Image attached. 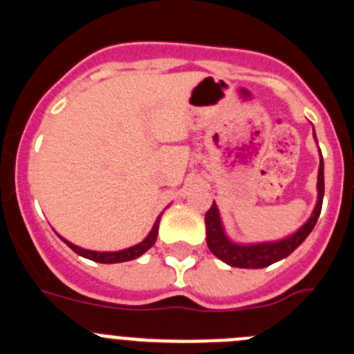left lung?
Masks as SVG:
<instances>
[{"mask_svg":"<svg viewBox=\"0 0 354 354\" xmlns=\"http://www.w3.org/2000/svg\"><path fill=\"white\" fill-rule=\"evenodd\" d=\"M321 152V150H319ZM323 196H324V162L323 156H321V162H319V175H317V204H315L314 212H312L310 220L306 221L298 232H294L292 236L286 237L277 243H261V245H236L228 239L221 227L220 212L218 207L212 202L211 209L205 212V230H207V246L216 257L220 261L227 262L228 266L234 268H245V270H259V268H266L271 266L273 262L282 261L287 255L294 252L301 245L306 236L312 232V228L317 223V218L321 214V207H323Z\"/></svg>","mask_w":354,"mask_h":354,"instance_id":"1","label":"left lung"}]
</instances>
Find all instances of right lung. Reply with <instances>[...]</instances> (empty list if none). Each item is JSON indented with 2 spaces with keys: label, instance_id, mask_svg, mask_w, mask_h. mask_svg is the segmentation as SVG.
I'll list each match as a JSON object with an SVG mask.
<instances>
[{
  "label": "right lung",
  "instance_id": "add662e5",
  "mask_svg": "<svg viewBox=\"0 0 354 354\" xmlns=\"http://www.w3.org/2000/svg\"><path fill=\"white\" fill-rule=\"evenodd\" d=\"M159 220H161V216H158V220H156V223H154V227H152V230H150V234L142 241V243H140V245L131 246V248H126V250H120V252H92V250L80 248V246L72 245V243H68V241H65V239L64 241L67 243L68 248L74 250L77 255H81V257H84V259H90V261L101 262V264L127 262V261H133V259H138L140 255H143V253H145L150 246L154 245L156 239H158Z\"/></svg>",
  "mask_w": 354,
  "mask_h": 354
}]
</instances>
